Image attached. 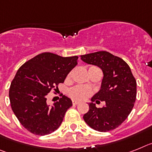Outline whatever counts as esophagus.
Segmentation results:
<instances>
[{
  "label": "esophagus",
  "mask_w": 152,
  "mask_h": 152,
  "mask_svg": "<svg viewBox=\"0 0 152 152\" xmlns=\"http://www.w3.org/2000/svg\"><path fill=\"white\" fill-rule=\"evenodd\" d=\"M79 103H80V102L79 101H76V100H73V101H72V104H73V105H77V104Z\"/></svg>",
  "instance_id": "34e87169"
}]
</instances>
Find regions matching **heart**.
I'll list each match as a JSON object with an SVG mask.
<instances>
[{
    "label": "heart",
    "instance_id": "1",
    "mask_svg": "<svg viewBox=\"0 0 152 152\" xmlns=\"http://www.w3.org/2000/svg\"><path fill=\"white\" fill-rule=\"evenodd\" d=\"M90 68H94V66L90 67ZM71 75H72V72H70V73L69 74L68 77H70ZM91 92H92V91H91L89 88H86V87L84 86H77L71 88V89L69 90L68 94L69 96H70L72 99H73L82 100L87 98V97L91 94Z\"/></svg>",
    "mask_w": 152,
    "mask_h": 152
}]
</instances>
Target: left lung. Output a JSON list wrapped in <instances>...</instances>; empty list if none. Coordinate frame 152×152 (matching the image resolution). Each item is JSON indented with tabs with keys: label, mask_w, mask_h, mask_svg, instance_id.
<instances>
[{
	"label": "left lung",
	"mask_w": 152,
	"mask_h": 152,
	"mask_svg": "<svg viewBox=\"0 0 152 152\" xmlns=\"http://www.w3.org/2000/svg\"><path fill=\"white\" fill-rule=\"evenodd\" d=\"M81 60L97 66L103 72L100 89L89 102L84 121L96 131L113 130L127 118L136 99L137 84L131 69L122 59L106 51L82 55ZM99 100L106 102L102 108H97L93 103Z\"/></svg>",
	"instance_id": "8db88e82"
}]
</instances>
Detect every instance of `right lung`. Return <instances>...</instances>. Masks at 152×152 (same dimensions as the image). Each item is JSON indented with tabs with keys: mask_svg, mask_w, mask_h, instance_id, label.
<instances>
[{
	"mask_svg": "<svg viewBox=\"0 0 152 152\" xmlns=\"http://www.w3.org/2000/svg\"><path fill=\"white\" fill-rule=\"evenodd\" d=\"M78 58L43 53L19 68L10 84L9 98L14 115L29 132L46 135L60 126L67 109L72 105V100L63 96L50 105L47 96L64 82L77 65Z\"/></svg>",
	"mask_w": 152,
	"mask_h": 152,
	"instance_id": "right-lung-1",
	"label": "right lung"
}]
</instances>
